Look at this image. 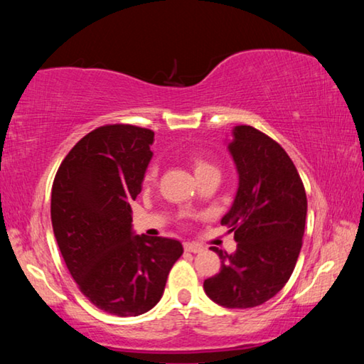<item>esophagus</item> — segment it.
Segmentation results:
<instances>
[{
	"mask_svg": "<svg viewBox=\"0 0 364 364\" xmlns=\"http://www.w3.org/2000/svg\"><path fill=\"white\" fill-rule=\"evenodd\" d=\"M184 250L191 252V254H199V252H202L204 249H202L200 245L193 244V242H184Z\"/></svg>",
	"mask_w": 364,
	"mask_h": 364,
	"instance_id": "esophagus-1",
	"label": "esophagus"
}]
</instances>
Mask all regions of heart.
<instances>
[{"mask_svg": "<svg viewBox=\"0 0 364 364\" xmlns=\"http://www.w3.org/2000/svg\"><path fill=\"white\" fill-rule=\"evenodd\" d=\"M193 167H194V173L196 175H199V173H202V171H205V170H217V168H215V165H212L210 162H207V160L200 159V157H196L193 160ZM154 176H156V167H151L149 171H147V173H146V181H152Z\"/></svg>", "mask_w": 364, "mask_h": 364, "instance_id": "obj_1", "label": "heart"}]
</instances>
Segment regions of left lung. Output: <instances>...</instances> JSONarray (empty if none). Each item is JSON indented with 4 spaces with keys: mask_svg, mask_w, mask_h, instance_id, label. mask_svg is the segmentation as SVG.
Instances as JSON below:
<instances>
[{
    "mask_svg": "<svg viewBox=\"0 0 364 364\" xmlns=\"http://www.w3.org/2000/svg\"><path fill=\"white\" fill-rule=\"evenodd\" d=\"M226 141L237 191L221 218L237 242L232 254L212 247L221 269L204 281L208 299L225 308H254L274 297L297 263L306 220V194L287 152L249 125Z\"/></svg>",
    "mask_w": 364,
    "mask_h": 364,
    "instance_id": "1",
    "label": "left lung"
}]
</instances>
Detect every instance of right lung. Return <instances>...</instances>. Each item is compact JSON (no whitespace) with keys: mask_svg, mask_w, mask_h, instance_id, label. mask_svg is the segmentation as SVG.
Instances as JSON below:
<instances>
[{"mask_svg":"<svg viewBox=\"0 0 364 364\" xmlns=\"http://www.w3.org/2000/svg\"><path fill=\"white\" fill-rule=\"evenodd\" d=\"M154 132L106 125L67 154L54 178L51 221L72 278L91 304L117 316H138L162 299L183 254L176 239L134 232L136 199L152 159Z\"/></svg>","mask_w":364,"mask_h":364,"instance_id":"right-lung-1","label":"right lung"}]
</instances>
